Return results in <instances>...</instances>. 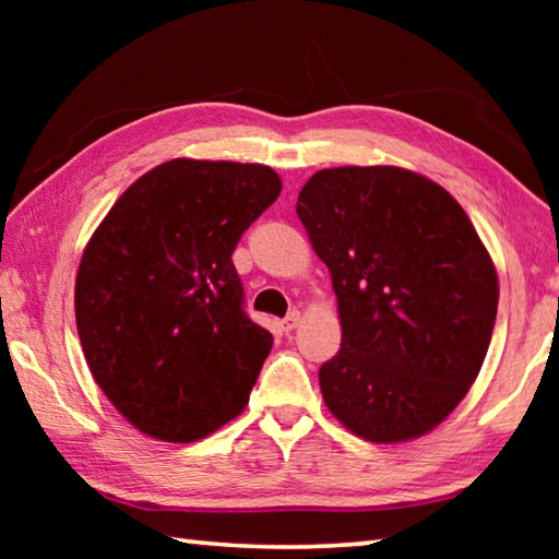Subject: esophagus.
I'll list each match as a JSON object with an SVG mask.
<instances>
[{
  "label": "esophagus",
  "mask_w": 559,
  "mask_h": 559,
  "mask_svg": "<svg viewBox=\"0 0 559 559\" xmlns=\"http://www.w3.org/2000/svg\"><path fill=\"white\" fill-rule=\"evenodd\" d=\"M300 323V313L298 310H290V313L281 320V330L283 333H290V330H296Z\"/></svg>",
  "instance_id": "34e87169"
}]
</instances>
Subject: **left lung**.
Masks as SVG:
<instances>
[{
    "label": "left lung",
    "mask_w": 559,
    "mask_h": 559,
    "mask_svg": "<svg viewBox=\"0 0 559 559\" xmlns=\"http://www.w3.org/2000/svg\"><path fill=\"white\" fill-rule=\"evenodd\" d=\"M296 212L343 325L320 367L328 409L374 443L431 431L478 377L498 313L493 261L466 212L402 167L320 169Z\"/></svg>",
    "instance_id": "8db88e82"
}]
</instances>
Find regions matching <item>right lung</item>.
Returning a JSON list of instances; mask_svg holds the SVG:
<instances>
[{
    "label": "right lung",
    "instance_id": "1",
    "mask_svg": "<svg viewBox=\"0 0 559 559\" xmlns=\"http://www.w3.org/2000/svg\"><path fill=\"white\" fill-rule=\"evenodd\" d=\"M271 167L169 159L91 236L75 328L93 377L147 437H210L249 402L273 335L246 313L231 253L278 200Z\"/></svg>",
    "mask_w": 559,
    "mask_h": 559
}]
</instances>
